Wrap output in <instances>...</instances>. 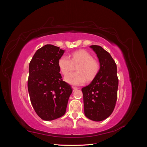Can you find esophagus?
<instances>
[{
    "mask_svg": "<svg viewBox=\"0 0 147 147\" xmlns=\"http://www.w3.org/2000/svg\"><path fill=\"white\" fill-rule=\"evenodd\" d=\"M72 90H73V92H74L75 91H76V90H77V89H78L77 88H76V87H74V86H72Z\"/></svg>",
    "mask_w": 147,
    "mask_h": 147,
    "instance_id": "1",
    "label": "esophagus"
}]
</instances>
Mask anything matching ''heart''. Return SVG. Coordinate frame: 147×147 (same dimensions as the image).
<instances>
[{"mask_svg":"<svg viewBox=\"0 0 147 147\" xmlns=\"http://www.w3.org/2000/svg\"><path fill=\"white\" fill-rule=\"evenodd\" d=\"M78 65V66L77 65ZM61 72L66 75L77 66V72L67 75L65 81L72 85L80 86L88 80H91L98 74L100 63L98 60L92 58V56L86 50H80L72 53L71 59L67 56H63L58 61Z\"/></svg>","mask_w":147,"mask_h":147,"instance_id":"obj_1","label":"heart"}]
</instances>
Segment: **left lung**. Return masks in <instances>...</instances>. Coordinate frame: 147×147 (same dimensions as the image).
<instances>
[{"mask_svg": "<svg viewBox=\"0 0 147 147\" xmlns=\"http://www.w3.org/2000/svg\"><path fill=\"white\" fill-rule=\"evenodd\" d=\"M98 57L100 69L89 85L82 89L85 116L95 121L107 118L112 113L117 99V67L110 53L98 45H91Z\"/></svg>", "mask_w": 147, "mask_h": 147, "instance_id": "left-lung-1", "label": "left lung"}]
</instances>
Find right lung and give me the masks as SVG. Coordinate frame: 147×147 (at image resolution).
<instances>
[{"instance_id":"right-lung-1","label":"right lung","mask_w":147,"mask_h":147,"mask_svg":"<svg viewBox=\"0 0 147 147\" xmlns=\"http://www.w3.org/2000/svg\"><path fill=\"white\" fill-rule=\"evenodd\" d=\"M65 50L46 45L34 54L29 66L28 88L31 104L45 121L61 117L66 112L72 89L63 81L58 61Z\"/></svg>"}]
</instances>
